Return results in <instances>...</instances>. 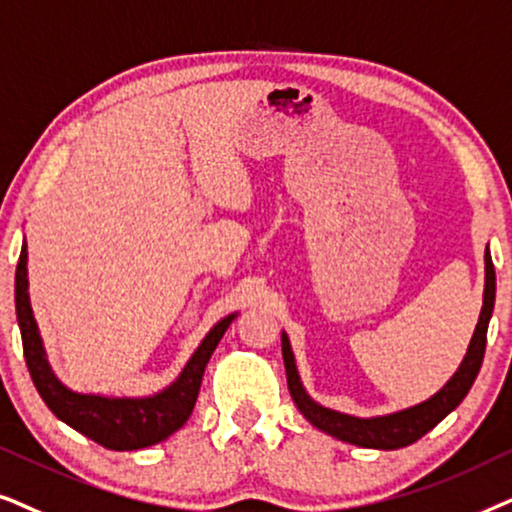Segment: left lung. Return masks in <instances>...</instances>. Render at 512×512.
I'll list each match as a JSON object with an SVG mask.
<instances>
[{
  "instance_id": "obj_1",
  "label": "left lung",
  "mask_w": 512,
  "mask_h": 512,
  "mask_svg": "<svg viewBox=\"0 0 512 512\" xmlns=\"http://www.w3.org/2000/svg\"><path fill=\"white\" fill-rule=\"evenodd\" d=\"M494 297H496V271L492 264V255H489V245L485 250V304H482V313L478 320V327H475V335L470 339L468 353L463 358V363L452 379L442 386V391L433 395L431 400L421 403L417 407H410V410L388 414V417H377V419H358L349 417V414L327 410V407H320L318 403L306 395L302 388V381H299L297 367H295V356L290 351L288 337H281L283 344V363H285V374H288V388L292 400L299 407V412L304 414L306 419L311 421L313 426L320 428V431L335 435V438L351 442V445L358 447H370V449H400L412 445L419 438L440 424L442 419L447 417L449 412L456 410L466 393L473 386L475 377H478L482 358H485V346H487V327L489 318H492L494 311Z\"/></svg>"
}]
</instances>
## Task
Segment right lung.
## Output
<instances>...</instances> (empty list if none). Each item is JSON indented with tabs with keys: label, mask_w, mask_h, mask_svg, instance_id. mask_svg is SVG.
I'll use <instances>...</instances> for the list:
<instances>
[{
	"label": "right lung",
	"mask_w": 512,
	"mask_h": 512,
	"mask_svg": "<svg viewBox=\"0 0 512 512\" xmlns=\"http://www.w3.org/2000/svg\"><path fill=\"white\" fill-rule=\"evenodd\" d=\"M16 316L20 337H23L27 370H30L34 386H37L44 403L49 405V410L58 419H63L67 426H72L74 431L84 433L86 438L107 449H114V452H131V449L156 445L187 424L196 398H199L203 370H206L208 360L227 332L229 323L234 320V316L222 318L208 332L185 370L166 391L156 393L152 398H102V395L74 393L53 377L30 309V295H27L25 245L20 250L16 267Z\"/></svg>",
	"instance_id": "right-lung-1"
}]
</instances>
